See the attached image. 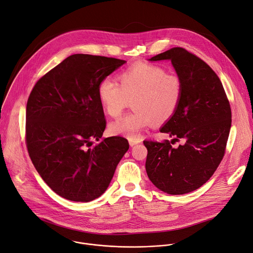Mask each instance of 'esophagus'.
I'll list each match as a JSON object with an SVG mask.
<instances>
[{
	"label": "esophagus",
	"mask_w": 253,
	"mask_h": 253,
	"mask_svg": "<svg viewBox=\"0 0 253 253\" xmlns=\"http://www.w3.org/2000/svg\"><path fill=\"white\" fill-rule=\"evenodd\" d=\"M140 142H141L140 140H129V144H130L131 147L135 146L136 144H138V143H140Z\"/></svg>",
	"instance_id": "obj_1"
}]
</instances>
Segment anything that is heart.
Masks as SVG:
<instances>
[{"mask_svg": "<svg viewBox=\"0 0 253 253\" xmlns=\"http://www.w3.org/2000/svg\"><path fill=\"white\" fill-rule=\"evenodd\" d=\"M118 80L119 84L105 78L98 87L99 100L112 118H119L133 103L135 112L110 125L116 136L137 140L153 122L162 124L171 119L182 100V79L156 65L136 63L122 71Z\"/></svg>", "mask_w": 253, "mask_h": 253, "instance_id": "obj_1", "label": "heart"}]
</instances>
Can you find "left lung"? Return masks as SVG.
<instances>
[{
    "instance_id": "obj_1",
    "label": "left lung",
    "mask_w": 253,
    "mask_h": 253,
    "mask_svg": "<svg viewBox=\"0 0 253 253\" xmlns=\"http://www.w3.org/2000/svg\"><path fill=\"white\" fill-rule=\"evenodd\" d=\"M170 60L183 82L177 111L160 129L172 141H143L151 182L172 195L189 193L206 183L220 164L231 127V109L215 72L200 58L175 47L150 61ZM182 138L178 148L171 143Z\"/></svg>"
}]
</instances>
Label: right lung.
Segmentation results:
<instances>
[{"mask_svg":"<svg viewBox=\"0 0 253 253\" xmlns=\"http://www.w3.org/2000/svg\"><path fill=\"white\" fill-rule=\"evenodd\" d=\"M126 61L75 54L35 84L26 109L30 158L47 185L71 201L89 202L109 186L129 149L127 139H101L106 128L100 82ZM95 138L99 142L93 145Z\"/></svg>","mask_w":253,"mask_h":253,"instance_id":"1","label":"right lung"}]
</instances>
